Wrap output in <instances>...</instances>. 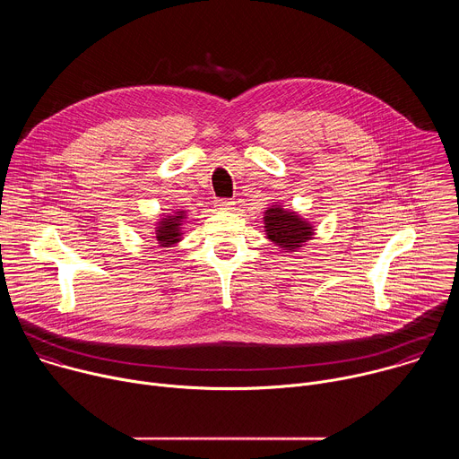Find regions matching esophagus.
Here are the masks:
<instances>
[{
  "label": "esophagus",
  "instance_id": "1",
  "mask_svg": "<svg viewBox=\"0 0 459 459\" xmlns=\"http://www.w3.org/2000/svg\"><path fill=\"white\" fill-rule=\"evenodd\" d=\"M216 207L221 209V211H230V209H234V202H230L227 198H221V200L216 202Z\"/></svg>",
  "mask_w": 459,
  "mask_h": 459
}]
</instances>
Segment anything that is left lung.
I'll use <instances>...</instances> for the list:
<instances>
[{
  "label": "left lung",
  "mask_w": 459,
  "mask_h": 459,
  "mask_svg": "<svg viewBox=\"0 0 459 459\" xmlns=\"http://www.w3.org/2000/svg\"><path fill=\"white\" fill-rule=\"evenodd\" d=\"M265 229L269 239L280 245L285 250H294L303 247L307 239L312 236V227L305 223L294 212H287L281 207H273L265 212Z\"/></svg>",
  "instance_id": "left-lung-1"
}]
</instances>
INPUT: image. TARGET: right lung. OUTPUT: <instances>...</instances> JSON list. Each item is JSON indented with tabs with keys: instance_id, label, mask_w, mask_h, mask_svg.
Wrapping results in <instances>:
<instances>
[{
	"instance_id": "right-lung-1",
	"label": "right lung",
	"mask_w": 459,
	"mask_h": 459,
	"mask_svg": "<svg viewBox=\"0 0 459 459\" xmlns=\"http://www.w3.org/2000/svg\"><path fill=\"white\" fill-rule=\"evenodd\" d=\"M183 220V214H178V216H170L167 220L161 221L160 229H158V236L156 239L160 241L161 247H169V245H174L176 241H179V221Z\"/></svg>"
}]
</instances>
